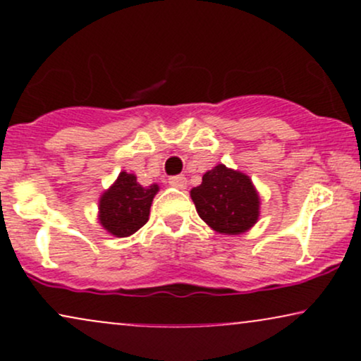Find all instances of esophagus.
<instances>
[{"label": "esophagus", "mask_w": 361, "mask_h": 361, "mask_svg": "<svg viewBox=\"0 0 361 361\" xmlns=\"http://www.w3.org/2000/svg\"><path fill=\"white\" fill-rule=\"evenodd\" d=\"M168 183L171 186H175V188H178V190H185L186 188V178L183 175L171 176V178H169Z\"/></svg>", "instance_id": "34e87169"}]
</instances>
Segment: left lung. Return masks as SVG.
Here are the masks:
<instances>
[{"label":"left lung","instance_id":"1","mask_svg":"<svg viewBox=\"0 0 361 361\" xmlns=\"http://www.w3.org/2000/svg\"><path fill=\"white\" fill-rule=\"evenodd\" d=\"M190 197L202 221L219 234L247 233L259 219V193L251 178L226 164L209 169Z\"/></svg>","mask_w":361,"mask_h":361}]
</instances>
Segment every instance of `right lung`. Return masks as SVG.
I'll return each instance as SVG.
<instances>
[{"label": "right lung", "instance_id": "right-lung-1", "mask_svg": "<svg viewBox=\"0 0 361 361\" xmlns=\"http://www.w3.org/2000/svg\"><path fill=\"white\" fill-rule=\"evenodd\" d=\"M156 183L142 186L134 173L122 171L98 200V222L114 238H128L149 221Z\"/></svg>", "mask_w": 361, "mask_h": 361}]
</instances>
